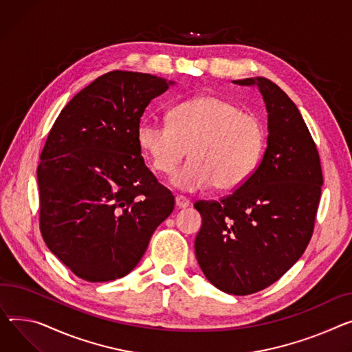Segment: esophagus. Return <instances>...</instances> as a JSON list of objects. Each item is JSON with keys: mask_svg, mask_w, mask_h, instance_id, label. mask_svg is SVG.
I'll list each match as a JSON object with an SVG mask.
<instances>
[{"mask_svg": "<svg viewBox=\"0 0 352 352\" xmlns=\"http://www.w3.org/2000/svg\"><path fill=\"white\" fill-rule=\"evenodd\" d=\"M190 204H191V202H190L188 198H185V197H182V195H177V197H175V205H177V208H179V209L188 208Z\"/></svg>", "mask_w": 352, "mask_h": 352, "instance_id": "34e87169", "label": "esophagus"}]
</instances>
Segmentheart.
<instances>
[{
  "label": "heart",
  "mask_w": 352,
  "mask_h": 352,
  "mask_svg": "<svg viewBox=\"0 0 352 352\" xmlns=\"http://www.w3.org/2000/svg\"><path fill=\"white\" fill-rule=\"evenodd\" d=\"M266 134L254 114L215 95L184 100L168 111V124L144 119L137 143L154 171L170 175L188 150L191 160L171 184L182 191H235L254 174L265 150Z\"/></svg>",
  "instance_id": "1"
}]
</instances>
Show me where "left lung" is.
I'll list each match as a JSON object with an SVG mask.
<instances>
[{
    "label": "left lung",
    "mask_w": 352,
    "mask_h": 352,
    "mask_svg": "<svg viewBox=\"0 0 352 352\" xmlns=\"http://www.w3.org/2000/svg\"><path fill=\"white\" fill-rule=\"evenodd\" d=\"M256 86L267 110V147L254 174L218 201H198L202 217L197 261L217 289L235 296L261 292L282 277L306 250L314 229L322 173L313 137L297 106L272 80Z\"/></svg>",
    "instance_id": "1"
}]
</instances>
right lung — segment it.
Returning a JSON list of instances; mask_svg holds the SVG:
<instances>
[{"mask_svg":"<svg viewBox=\"0 0 352 352\" xmlns=\"http://www.w3.org/2000/svg\"><path fill=\"white\" fill-rule=\"evenodd\" d=\"M173 85L113 70L63 107L46 138L36 171L42 238L86 282L129 274L173 212L174 195L137 143L146 107Z\"/></svg>","mask_w":352,"mask_h":352,"instance_id":"1","label":"right lung"}]
</instances>
